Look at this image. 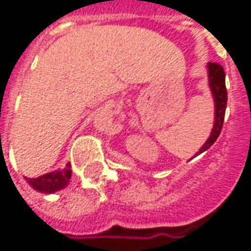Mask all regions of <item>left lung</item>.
<instances>
[{
	"mask_svg": "<svg viewBox=\"0 0 251 251\" xmlns=\"http://www.w3.org/2000/svg\"><path fill=\"white\" fill-rule=\"evenodd\" d=\"M207 74H208V86L212 98H214V104H215V113H214V126L210 133V137L207 141L200 148L199 152H196L194 157H196L200 153L205 152L208 148L216 141L219 137L225 120V113H226L227 104V90H226V75L223 71V67L219 66L218 63H208L207 64Z\"/></svg>",
	"mask_w": 251,
	"mask_h": 251,
	"instance_id": "8db88e82",
	"label": "left lung"
}]
</instances>
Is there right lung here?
<instances>
[{"label":"right lung","instance_id":"add662e5","mask_svg":"<svg viewBox=\"0 0 251 251\" xmlns=\"http://www.w3.org/2000/svg\"><path fill=\"white\" fill-rule=\"evenodd\" d=\"M71 165L67 164L66 168L57 169L53 172H48V174L39 176V177H25L28 181V184L32 188L41 192V194H53L56 191L66 188L67 184L70 183L71 179Z\"/></svg>","mask_w":251,"mask_h":251}]
</instances>
